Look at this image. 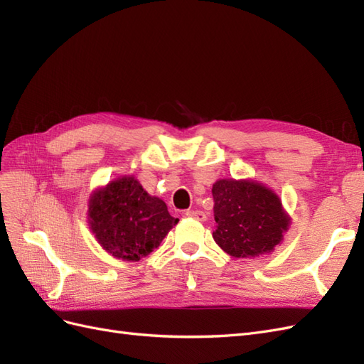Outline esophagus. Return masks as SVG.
I'll return each instance as SVG.
<instances>
[{"mask_svg":"<svg viewBox=\"0 0 364 364\" xmlns=\"http://www.w3.org/2000/svg\"><path fill=\"white\" fill-rule=\"evenodd\" d=\"M186 215L194 220H199V222H205L206 220V214L203 211H186Z\"/></svg>","mask_w":364,"mask_h":364,"instance_id":"esophagus-1","label":"esophagus"}]
</instances>
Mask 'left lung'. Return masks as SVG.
Returning a JSON list of instances; mask_svg holds the SVG:
<instances>
[{
    "mask_svg": "<svg viewBox=\"0 0 364 364\" xmlns=\"http://www.w3.org/2000/svg\"><path fill=\"white\" fill-rule=\"evenodd\" d=\"M215 243L230 257L250 258L278 246L290 220L279 197L250 181L222 179L213 186Z\"/></svg>",
    "mask_w": 364,
    "mask_h": 364,
    "instance_id": "left-lung-1",
    "label": "left lung"
}]
</instances>
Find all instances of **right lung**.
Wrapping results in <instances>:
<instances>
[{"instance_id": "right-lung-1", "label": "right lung", "mask_w": 364, "mask_h": 364, "mask_svg": "<svg viewBox=\"0 0 364 364\" xmlns=\"http://www.w3.org/2000/svg\"><path fill=\"white\" fill-rule=\"evenodd\" d=\"M90 225L98 243L114 257L139 261L156 249L179 218L151 197L135 178L112 181L90 200Z\"/></svg>"}]
</instances>
